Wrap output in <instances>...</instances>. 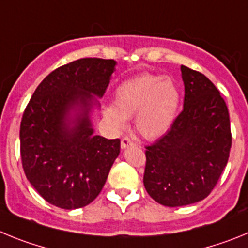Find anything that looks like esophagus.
Wrapping results in <instances>:
<instances>
[{"instance_id": "1", "label": "esophagus", "mask_w": 248, "mask_h": 248, "mask_svg": "<svg viewBox=\"0 0 248 248\" xmlns=\"http://www.w3.org/2000/svg\"><path fill=\"white\" fill-rule=\"evenodd\" d=\"M134 145L135 143L129 137H124L122 139V141H120V146H122V149H125V148H129V146H134Z\"/></svg>"}]
</instances>
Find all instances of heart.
Masks as SVG:
<instances>
[{
  "instance_id": "b5f03b06",
  "label": "heart",
  "mask_w": 248,
  "mask_h": 248,
  "mask_svg": "<svg viewBox=\"0 0 248 248\" xmlns=\"http://www.w3.org/2000/svg\"><path fill=\"white\" fill-rule=\"evenodd\" d=\"M180 103V92L170 78L144 73L118 85L114 105L105 107L103 114L115 129L125 126L134 115L138 133L145 139H156L170 129Z\"/></svg>"
}]
</instances>
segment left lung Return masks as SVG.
<instances>
[{"mask_svg":"<svg viewBox=\"0 0 248 248\" xmlns=\"http://www.w3.org/2000/svg\"><path fill=\"white\" fill-rule=\"evenodd\" d=\"M184 108L166 134L146 146L144 186L169 207L209 196L230 156L232 137L227 105L202 73L181 65Z\"/></svg>","mask_w":248,"mask_h":248,"instance_id":"1","label":"left lung"}]
</instances>
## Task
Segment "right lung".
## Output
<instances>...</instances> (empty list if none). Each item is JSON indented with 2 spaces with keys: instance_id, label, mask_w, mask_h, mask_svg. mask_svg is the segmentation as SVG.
<instances>
[{
  "instance_id": "1",
  "label": "right lung",
  "mask_w": 248,
  "mask_h": 248,
  "mask_svg": "<svg viewBox=\"0 0 248 248\" xmlns=\"http://www.w3.org/2000/svg\"><path fill=\"white\" fill-rule=\"evenodd\" d=\"M117 62L80 58L39 83L22 117V166L41 196L65 210L91 203L102 191L120 139L93 135L89 111L103 97ZM77 111L72 120L70 110Z\"/></svg>"
}]
</instances>
